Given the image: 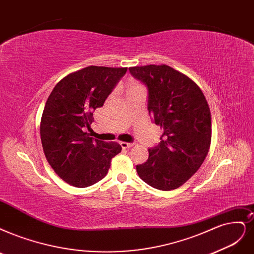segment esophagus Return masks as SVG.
Instances as JSON below:
<instances>
[{
    "instance_id": "esophagus-1",
    "label": "esophagus",
    "mask_w": 254,
    "mask_h": 254,
    "mask_svg": "<svg viewBox=\"0 0 254 254\" xmlns=\"http://www.w3.org/2000/svg\"><path fill=\"white\" fill-rule=\"evenodd\" d=\"M120 145L122 148H129V147H132L134 144L128 143V142H120Z\"/></svg>"
}]
</instances>
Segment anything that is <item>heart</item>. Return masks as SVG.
<instances>
[{
	"label": "heart",
	"instance_id": "obj_1",
	"mask_svg": "<svg viewBox=\"0 0 254 254\" xmlns=\"http://www.w3.org/2000/svg\"><path fill=\"white\" fill-rule=\"evenodd\" d=\"M141 88H142V87L140 86L139 83L134 82V81H130V82L127 84V92H129V91H135V90L141 89Z\"/></svg>",
	"mask_w": 254,
	"mask_h": 254
}]
</instances>
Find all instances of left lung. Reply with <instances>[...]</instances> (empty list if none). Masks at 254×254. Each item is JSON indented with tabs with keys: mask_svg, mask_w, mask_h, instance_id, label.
<instances>
[{
	"mask_svg": "<svg viewBox=\"0 0 254 254\" xmlns=\"http://www.w3.org/2000/svg\"><path fill=\"white\" fill-rule=\"evenodd\" d=\"M130 74L148 90L147 110L163 130L160 143L136 166L154 189L172 190L199 170L211 142V115L203 92L192 79L166 64L130 67Z\"/></svg>",
	"mask_w": 254,
	"mask_h": 254,
	"instance_id": "8db88e82",
	"label": "left lung"
}]
</instances>
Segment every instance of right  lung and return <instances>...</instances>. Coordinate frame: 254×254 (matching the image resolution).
<instances>
[{
	"label": "right lung",
	"instance_id": "add662e5",
	"mask_svg": "<svg viewBox=\"0 0 254 254\" xmlns=\"http://www.w3.org/2000/svg\"><path fill=\"white\" fill-rule=\"evenodd\" d=\"M127 68L89 65L70 73L54 87L41 120V140L47 161L68 184L83 189L106 177L117 142L89 137L93 112L103 106Z\"/></svg>",
	"mask_w": 254,
	"mask_h": 254
}]
</instances>
